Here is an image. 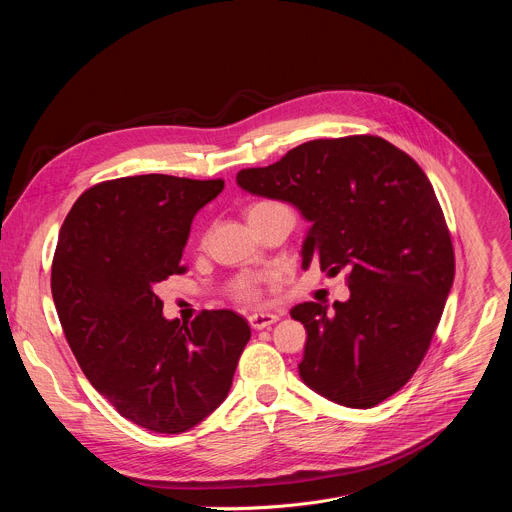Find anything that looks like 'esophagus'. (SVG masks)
Wrapping results in <instances>:
<instances>
[{"instance_id": "34e87169", "label": "esophagus", "mask_w": 512, "mask_h": 512, "mask_svg": "<svg viewBox=\"0 0 512 512\" xmlns=\"http://www.w3.org/2000/svg\"><path fill=\"white\" fill-rule=\"evenodd\" d=\"M277 320H279L277 314H251V316H249V324H251V328H255V330L269 328V326L275 324Z\"/></svg>"}]
</instances>
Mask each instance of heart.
<instances>
[{
    "label": "heart",
    "mask_w": 512,
    "mask_h": 512,
    "mask_svg": "<svg viewBox=\"0 0 512 512\" xmlns=\"http://www.w3.org/2000/svg\"><path fill=\"white\" fill-rule=\"evenodd\" d=\"M279 202H273V200H259V202H253L249 208H247V218L261 212V210H267L271 206H277ZM235 296L247 304H257L261 300V281L257 277H249V279H243L237 287H235Z\"/></svg>",
    "instance_id": "heart-1"
}]
</instances>
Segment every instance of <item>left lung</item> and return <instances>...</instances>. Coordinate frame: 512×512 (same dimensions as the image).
<instances>
[{
	"instance_id": "left-lung-1",
	"label": "left lung",
	"mask_w": 512,
	"mask_h": 512,
	"mask_svg": "<svg viewBox=\"0 0 512 512\" xmlns=\"http://www.w3.org/2000/svg\"><path fill=\"white\" fill-rule=\"evenodd\" d=\"M243 190L298 206L312 223L304 267L346 269L348 302L291 308L308 332L300 377L322 397L369 409L417 371L440 324L456 261L433 186L417 162L377 135L314 139Z\"/></svg>"
}]
</instances>
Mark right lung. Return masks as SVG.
I'll return each instance as SVG.
<instances>
[{
  "instance_id": "obj_1",
  "label": "right lung",
  "mask_w": 512,
  "mask_h": 512,
  "mask_svg": "<svg viewBox=\"0 0 512 512\" xmlns=\"http://www.w3.org/2000/svg\"><path fill=\"white\" fill-rule=\"evenodd\" d=\"M225 180L143 174L72 204L52 259V298L91 385L129 421L182 433L225 401L251 328L233 310L166 320L156 283L180 275L194 214Z\"/></svg>"
}]
</instances>
